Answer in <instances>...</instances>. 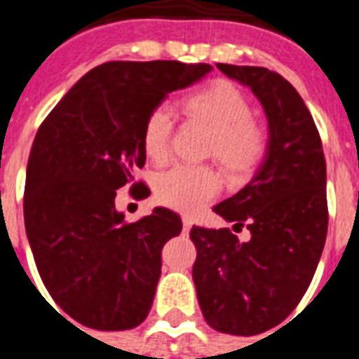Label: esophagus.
<instances>
[{"label": "esophagus", "mask_w": 359, "mask_h": 359, "mask_svg": "<svg viewBox=\"0 0 359 359\" xmlns=\"http://www.w3.org/2000/svg\"><path fill=\"white\" fill-rule=\"evenodd\" d=\"M191 225H194V222H191V218H188V216H184V218H182V227H184V233H190Z\"/></svg>", "instance_id": "esophagus-1"}]
</instances>
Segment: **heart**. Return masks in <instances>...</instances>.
Wrapping results in <instances>:
<instances>
[{"instance_id": "heart-1", "label": "heart", "mask_w": 359, "mask_h": 359, "mask_svg": "<svg viewBox=\"0 0 359 359\" xmlns=\"http://www.w3.org/2000/svg\"><path fill=\"white\" fill-rule=\"evenodd\" d=\"M190 114L214 132L212 152L225 168L245 171L261 158L262 132L251 123V106L238 87L216 80L186 98ZM173 119L165 106L152 109L143 126V151L154 163H163L171 152ZM222 190V177L201 165H175L156 179L154 194L163 207L196 214Z\"/></svg>"}]
</instances>
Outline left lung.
<instances>
[{
  "label": "left lung",
  "instance_id": "left-lung-1",
  "mask_svg": "<svg viewBox=\"0 0 359 359\" xmlns=\"http://www.w3.org/2000/svg\"><path fill=\"white\" fill-rule=\"evenodd\" d=\"M250 87L268 121L253 179L214 207L233 229L191 227L194 283L203 317L222 334L257 335L294 311L311 283L328 231L326 160L309 109L283 76L262 67L216 65Z\"/></svg>",
  "mask_w": 359,
  "mask_h": 359
}]
</instances>
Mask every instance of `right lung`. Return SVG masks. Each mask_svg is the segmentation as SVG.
<instances>
[{"label":"right lung","mask_w":359,"mask_h":359,"mask_svg":"<svg viewBox=\"0 0 359 359\" xmlns=\"http://www.w3.org/2000/svg\"><path fill=\"white\" fill-rule=\"evenodd\" d=\"M210 70L179 61L104 63L78 80L36 132L25 173V233L42 283L76 323L117 332L149 315L162 248L182 222L156 207L126 224L115 190L145 165L149 114Z\"/></svg>","instance_id":"right-lung-1"}]
</instances>
